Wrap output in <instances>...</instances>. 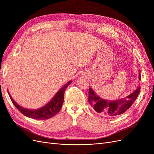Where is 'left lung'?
Here are the masks:
<instances>
[{"instance_id":"left-lung-1","label":"left lung","mask_w":154,"mask_h":154,"mask_svg":"<svg viewBox=\"0 0 154 154\" xmlns=\"http://www.w3.org/2000/svg\"><path fill=\"white\" fill-rule=\"evenodd\" d=\"M139 80H141L140 71H139ZM141 87L137 86L136 90L125 98L115 101H107L97 96L94 90L90 87L88 90V103L97 113L110 116H116L123 114L136 101L140 92Z\"/></svg>"}]
</instances>
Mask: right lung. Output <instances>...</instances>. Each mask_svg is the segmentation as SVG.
Masks as SVG:
<instances>
[{"mask_svg":"<svg viewBox=\"0 0 154 154\" xmlns=\"http://www.w3.org/2000/svg\"><path fill=\"white\" fill-rule=\"evenodd\" d=\"M71 81H69L66 85H63L61 88V89H60L57 92V93L53 97L52 100L48 102L47 104L45 105L44 106L41 107V108L34 110L26 109L20 106L19 105H18L12 98L9 92L8 94L13 105L17 107V109L22 114H24V116H27V117L35 119H47L53 117L54 116L59 112L63 103L65 91H66V88L71 84Z\"/></svg>","mask_w":154,"mask_h":154,"instance_id":"right-lung-1","label":"right lung"}]
</instances>
